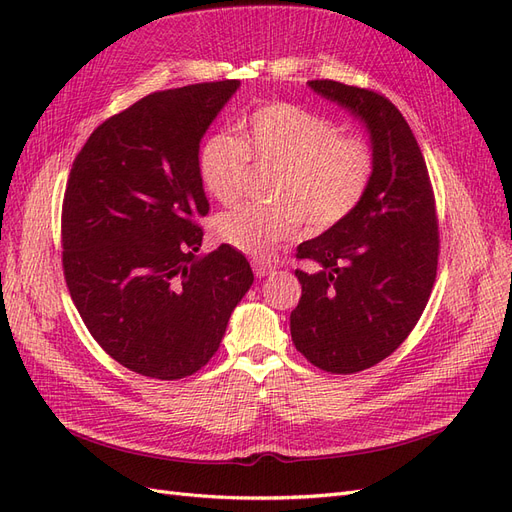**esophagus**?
I'll return each instance as SVG.
<instances>
[{
	"mask_svg": "<svg viewBox=\"0 0 512 512\" xmlns=\"http://www.w3.org/2000/svg\"><path fill=\"white\" fill-rule=\"evenodd\" d=\"M252 269L258 277H265V275H271L275 273V265H271V262H265V260H254L252 262Z\"/></svg>",
	"mask_w": 512,
	"mask_h": 512,
	"instance_id": "1",
	"label": "esophagus"
}]
</instances>
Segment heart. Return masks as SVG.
<instances>
[{"label": "heart", "instance_id": "b5f03b06", "mask_svg": "<svg viewBox=\"0 0 512 512\" xmlns=\"http://www.w3.org/2000/svg\"><path fill=\"white\" fill-rule=\"evenodd\" d=\"M252 162L273 166L271 205L247 203L220 215L218 235L256 258L297 239L303 224L322 235L359 209L376 173L374 145L359 132L292 102L256 106L241 121V138L218 132L198 153V175L222 205H235Z\"/></svg>", "mask_w": 512, "mask_h": 512}]
</instances>
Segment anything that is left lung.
I'll return each instance as SVG.
<instances>
[{"instance_id": "8db88e82", "label": "left lung", "mask_w": 512, "mask_h": 512, "mask_svg": "<svg viewBox=\"0 0 512 512\" xmlns=\"http://www.w3.org/2000/svg\"><path fill=\"white\" fill-rule=\"evenodd\" d=\"M361 117L376 173L348 220L297 247L292 344L318 369L356 374L391 356L416 327L436 282L440 230L429 170L399 108L378 91L309 81Z\"/></svg>"}]
</instances>
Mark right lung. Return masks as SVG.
Instances as JSON below:
<instances>
[{
    "instance_id": "1",
    "label": "right lung",
    "mask_w": 512,
    "mask_h": 512,
    "mask_svg": "<svg viewBox=\"0 0 512 512\" xmlns=\"http://www.w3.org/2000/svg\"><path fill=\"white\" fill-rule=\"evenodd\" d=\"M237 79L153 91L91 132L61 205V265L100 348L136 374L179 380L218 352L254 282L222 243L196 256L209 200L198 145Z\"/></svg>"
}]
</instances>
